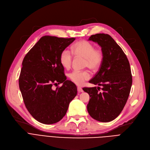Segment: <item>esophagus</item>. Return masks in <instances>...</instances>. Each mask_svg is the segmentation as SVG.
Masks as SVG:
<instances>
[{
	"label": "esophagus",
	"instance_id": "1",
	"mask_svg": "<svg viewBox=\"0 0 150 150\" xmlns=\"http://www.w3.org/2000/svg\"><path fill=\"white\" fill-rule=\"evenodd\" d=\"M77 90H78V92H83V89L81 87H80V86H78V87L77 88Z\"/></svg>",
	"mask_w": 150,
	"mask_h": 150
}]
</instances>
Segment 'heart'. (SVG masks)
Returning a JSON list of instances; mask_svg holds the SVG:
<instances>
[{
  "mask_svg": "<svg viewBox=\"0 0 150 150\" xmlns=\"http://www.w3.org/2000/svg\"><path fill=\"white\" fill-rule=\"evenodd\" d=\"M91 42L82 40L76 42L72 47V52L76 57L84 58V66L88 67L92 70H98L103 61V53L99 48H94ZM61 64L66 69L70 68L72 64V56L67 49L62 50L60 54ZM70 79L76 84H82L91 77L90 73L87 70H74L69 74Z\"/></svg>",
  "mask_w": 150,
  "mask_h": 150,
  "instance_id": "obj_1",
  "label": "heart"
}]
</instances>
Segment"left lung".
<instances>
[{
    "label": "left lung",
    "mask_w": 150,
    "mask_h": 150,
    "mask_svg": "<svg viewBox=\"0 0 150 150\" xmlns=\"http://www.w3.org/2000/svg\"><path fill=\"white\" fill-rule=\"evenodd\" d=\"M88 40L101 47L103 61L98 72L89 81L99 86L83 88L91 97L88 111L93 119L109 122L119 115L128 100L132 82L129 62L110 35L98 33L91 35Z\"/></svg>",
    "instance_id": "obj_1"
}]
</instances>
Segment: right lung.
Returning <instances> with one entry per match:
<instances>
[{
  "label": "right lung",
  "mask_w": 150,
  "mask_h": 150,
  "mask_svg": "<svg viewBox=\"0 0 150 150\" xmlns=\"http://www.w3.org/2000/svg\"><path fill=\"white\" fill-rule=\"evenodd\" d=\"M75 38L42 36L22 61L19 85L30 114L39 122L53 124L60 121L70 102L76 96V85L64 73L60 54ZM63 83L55 90L53 85Z\"/></svg>",
  "instance_id": "1"
}]
</instances>
